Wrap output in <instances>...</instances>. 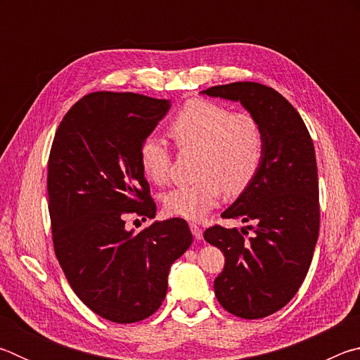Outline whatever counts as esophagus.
<instances>
[{
	"label": "esophagus",
	"instance_id": "1",
	"mask_svg": "<svg viewBox=\"0 0 360 360\" xmlns=\"http://www.w3.org/2000/svg\"><path fill=\"white\" fill-rule=\"evenodd\" d=\"M191 231H192V235L197 240H202L203 238V229L200 227L198 224H191Z\"/></svg>",
	"mask_w": 360,
	"mask_h": 360
}]
</instances>
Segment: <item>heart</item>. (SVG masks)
<instances>
[{
  "instance_id": "b5f03b06",
  "label": "heart",
  "mask_w": 360,
  "mask_h": 360,
  "mask_svg": "<svg viewBox=\"0 0 360 360\" xmlns=\"http://www.w3.org/2000/svg\"><path fill=\"white\" fill-rule=\"evenodd\" d=\"M169 135L178 149L198 150L195 179L163 195L169 216L200 221L217 206L225 191L241 193L259 173L265 157V130L249 112L210 100H191L169 122ZM139 165L150 182L169 181L173 152L165 139L149 135L139 146Z\"/></svg>"
}]
</instances>
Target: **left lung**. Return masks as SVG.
I'll list each match as a JSON object with an SVG mask.
<instances>
[{"label": "left lung", "mask_w": 360, "mask_h": 360, "mask_svg": "<svg viewBox=\"0 0 360 360\" xmlns=\"http://www.w3.org/2000/svg\"><path fill=\"white\" fill-rule=\"evenodd\" d=\"M240 101L265 130L259 173L224 219L252 222L249 230L212 225L205 240L224 252L214 279L219 303L243 319H260L285 307L300 288L319 235V182L314 144L300 114L275 89L231 82L205 90Z\"/></svg>", "instance_id": "left-lung-1"}]
</instances>
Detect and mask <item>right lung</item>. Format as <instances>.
Here are the masks:
<instances>
[{"mask_svg": "<svg viewBox=\"0 0 360 360\" xmlns=\"http://www.w3.org/2000/svg\"><path fill=\"white\" fill-rule=\"evenodd\" d=\"M169 103L131 92H94L58 125L47 165L53 251L85 307L117 324L160 308L173 262L192 245L184 219L127 231V216L152 219L155 203L139 146Z\"/></svg>", "mask_w": 360, "mask_h": 360, "instance_id": "1", "label": "right lung"}]
</instances>
